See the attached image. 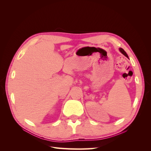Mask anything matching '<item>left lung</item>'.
<instances>
[{
	"label": "left lung",
	"mask_w": 151,
	"mask_h": 151,
	"mask_svg": "<svg viewBox=\"0 0 151 151\" xmlns=\"http://www.w3.org/2000/svg\"><path fill=\"white\" fill-rule=\"evenodd\" d=\"M119 50H120V52L122 54L124 55H125V57H127L129 58V57H128V55H127V53L124 51V50H123V48H119Z\"/></svg>",
	"instance_id": "obj_1"
}]
</instances>
